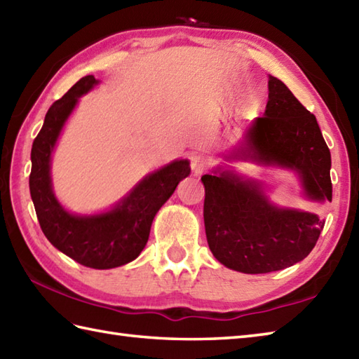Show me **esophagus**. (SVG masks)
Instances as JSON below:
<instances>
[{"label": "esophagus", "mask_w": 359, "mask_h": 359, "mask_svg": "<svg viewBox=\"0 0 359 359\" xmlns=\"http://www.w3.org/2000/svg\"><path fill=\"white\" fill-rule=\"evenodd\" d=\"M189 162H191L194 174H202L210 166V158L203 154H193L189 157Z\"/></svg>", "instance_id": "obj_1"}]
</instances>
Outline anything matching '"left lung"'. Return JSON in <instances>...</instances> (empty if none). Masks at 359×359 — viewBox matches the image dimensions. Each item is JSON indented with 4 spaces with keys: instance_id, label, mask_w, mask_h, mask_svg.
<instances>
[{
    "instance_id": "obj_1",
    "label": "left lung",
    "mask_w": 359,
    "mask_h": 359,
    "mask_svg": "<svg viewBox=\"0 0 359 359\" xmlns=\"http://www.w3.org/2000/svg\"><path fill=\"white\" fill-rule=\"evenodd\" d=\"M248 142L255 158L299 172L310 199L332 202V157L316 117L276 77L269 80V103ZM202 182L208 245L228 269L278 271L302 261L316 245L325 224L318 215L274 207L256 184L230 172L205 174Z\"/></svg>"
}]
</instances>
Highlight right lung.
Listing matches in <instances>:
<instances>
[{"label":"right lung","instance_id":"obj_1","mask_svg":"<svg viewBox=\"0 0 359 359\" xmlns=\"http://www.w3.org/2000/svg\"><path fill=\"white\" fill-rule=\"evenodd\" d=\"M95 83L94 75H86L49 108L30 152L29 188L38 222L52 245L81 265L106 270L131 262L142 253L156 212L191 168L188 160L166 165L142 180L131 194L104 215L79 217L65 211L52 193L50 152L79 97Z\"/></svg>","mask_w":359,"mask_h":359}]
</instances>
